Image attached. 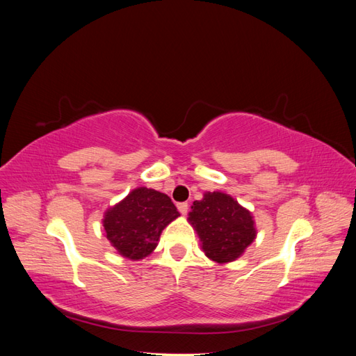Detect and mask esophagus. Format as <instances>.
I'll use <instances>...</instances> for the list:
<instances>
[{
	"mask_svg": "<svg viewBox=\"0 0 356 356\" xmlns=\"http://www.w3.org/2000/svg\"><path fill=\"white\" fill-rule=\"evenodd\" d=\"M178 211H179L182 215H187V212H188V203H187V202L178 203Z\"/></svg>",
	"mask_w": 356,
	"mask_h": 356,
	"instance_id": "obj_1",
	"label": "esophagus"
}]
</instances>
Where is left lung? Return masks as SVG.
I'll return each mask as SVG.
<instances>
[{
  "instance_id": "8db88e82",
  "label": "left lung",
  "mask_w": 356,
  "mask_h": 356,
  "mask_svg": "<svg viewBox=\"0 0 356 356\" xmlns=\"http://www.w3.org/2000/svg\"><path fill=\"white\" fill-rule=\"evenodd\" d=\"M188 221L199 234L203 252L221 264L239 258L257 236L251 212L221 191H208L202 200L193 202Z\"/></svg>"
}]
</instances>
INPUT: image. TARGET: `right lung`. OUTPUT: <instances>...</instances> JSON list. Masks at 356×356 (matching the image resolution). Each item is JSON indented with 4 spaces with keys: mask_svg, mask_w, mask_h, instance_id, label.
<instances>
[{
    "mask_svg": "<svg viewBox=\"0 0 356 356\" xmlns=\"http://www.w3.org/2000/svg\"><path fill=\"white\" fill-rule=\"evenodd\" d=\"M178 215L165 193L139 187L105 212L104 229L118 254L141 260L154 251L161 230Z\"/></svg>",
    "mask_w": 356,
    "mask_h": 356,
    "instance_id": "add662e5",
    "label": "right lung"
}]
</instances>
